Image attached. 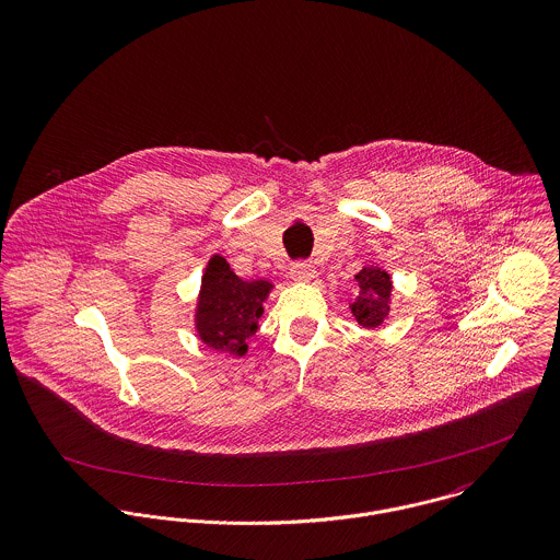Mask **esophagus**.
Wrapping results in <instances>:
<instances>
[{
    "instance_id": "1",
    "label": "esophagus",
    "mask_w": 560,
    "mask_h": 560,
    "mask_svg": "<svg viewBox=\"0 0 560 560\" xmlns=\"http://www.w3.org/2000/svg\"><path fill=\"white\" fill-rule=\"evenodd\" d=\"M315 267L308 262V260H300V262H293L291 265V271H289V276H291V280H295V282H308V280H313L315 278Z\"/></svg>"
}]
</instances>
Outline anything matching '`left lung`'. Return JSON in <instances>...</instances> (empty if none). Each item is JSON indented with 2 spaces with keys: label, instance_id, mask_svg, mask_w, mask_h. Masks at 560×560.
Masks as SVG:
<instances>
[{
  "label": "left lung",
  "instance_id": "left-lung-1",
  "mask_svg": "<svg viewBox=\"0 0 560 560\" xmlns=\"http://www.w3.org/2000/svg\"><path fill=\"white\" fill-rule=\"evenodd\" d=\"M358 298L349 304L355 320L362 327H380L388 319L393 300V278L386 269L369 265L355 273Z\"/></svg>",
  "mask_w": 560,
  "mask_h": 560
}]
</instances>
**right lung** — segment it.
<instances>
[{
  "label": "right lung",
  "instance_id": "obj_1",
  "mask_svg": "<svg viewBox=\"0 0 560 560\" xmlns=\"http://www.w3.org/2000/svg\"><path fill=\"white\" fill-rule=\"evenodd\" d=\"M267 280H241L224 256H213L202 273L196 331L200 340L222 353L245 355L247 338L256 334L262 304L271 291Z\"/></svg>",
  "mask_w": 560,
  "mask_h": 560
}]
</instances>
